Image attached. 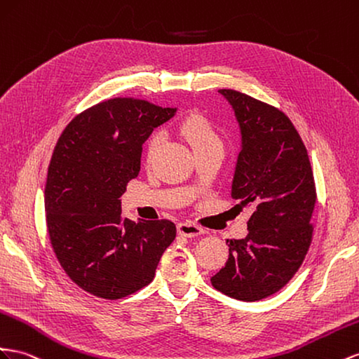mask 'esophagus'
<instances>
[{"label":"esophagus","mask_w":359,"mask_h":359,"mask_svg":"<svg viewBox=\"0 0 359 359\" xmlns=\"http://www.w3.org/2000/svg\"><path fill=\"white\" fill-rule=\"evenodd\" d=\"M178 234L182 237H198L203 234V229L195 224H190V222H182V224L178 225Z\"/></svg>","instance_id":"1"}]
</instances>
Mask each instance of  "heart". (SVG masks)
Segmentation results:
<instances>
[{
    "label": "heart",
    "instance_id": "b5f03b06",
    "mask_svg": "<svg viewBox=\"0 0 359 359\" xmlns=\"http://www.w3.org/2000/svg\"><path fill=\"white\" fill-rule=\"evenodd\" d=\"M180 131L184 135V139L190 143L193 151H198L210 143L219 142L217 134L210 121L199 113H191L186 116L180 125ZM158 143L160 135L157 133L152 134L147 140V144H144V158L151 160L154 157V154H156L158 148Z\"/></svg>",
    "mask_w": 359,
    "mask_h": 359
}]
</instances>
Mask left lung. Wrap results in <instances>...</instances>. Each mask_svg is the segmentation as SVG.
Returning a JSON list of instances; mask_svg holds the SVG:
<instances>
[{"label": "left lung", "instance_id": "left-lung-1", "mask_svg": "<svg viewBox=\"0 0 359 359\" xmlns=\"http://www.w3.org/2000/svg\"><path fill=\"white\" fill-rule=\"evenodd\" d=\"M219 92L241 133L231 196L252 215L248 236L226 240L228 261L211 284L229 297L255 302L279 292L304 263L314 229V175L305 144L283 111L246 93Z\"/></svg>", "mask_w": 359, "mask_h": 359}]
</instances>
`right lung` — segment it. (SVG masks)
I'll return each instance as SVG.
<instances>
[{"label": "right lung", "instance_id": "1", "mask_svg": "<svg viewBox=\"0 0 359 359\" xmlns=\"http://www.w3.org/2000/svg\"><path fill=\"white\" fill-rule=\"evenodd\" d=\"M177 109L113 98L67 123L48 166L46 228L60 266L84 292L121 299L147 287L175 240L168 219L121 216V196L139 175L142 147Z\"/></svg>", "mask_w": 359, "mask_h": 359}]
</instances>
